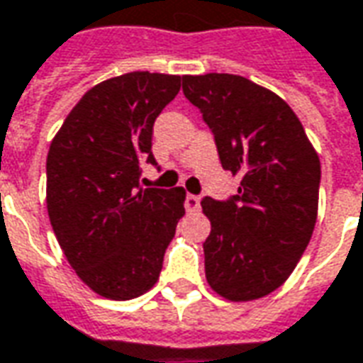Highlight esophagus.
Wrapping results in <instances>:
<instances>
[{
  "mask_svg": "<svg viewBox=\"0 0 363 363\" xmlns=\"http://www.w3.org/2000/svg\"><path fill=\"white\" fill-rule=\"evenodd\" d=\"M184 206L189 212H196L200 208V199L196 194H186V199H184Z\"/></svg>",
  "mask_w": 363,
  "mask_h": 363,
  "instance_id": "1",
  "label": "esophagus"
}]
</instances>
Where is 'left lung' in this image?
Returning a JSON list of instances; mask_svg holds the SVG:
<instances>
[{
    "label": "left lung",
    "mask_w": 363,
    "mask_h": 363,
    "mask_svg": "<svg viewBox=\"0 0 363 363\" xmlns=\"http://www.w3.org/2000/svg\"><path fill=\"white\" fill-rule=\"evenodd\" d=\"M182 92L202 113L224 171L242 174L238 194L202 199L210 218L204 269L230 301L279 289L311 242L320 161L295 111L267 88L238 74L182 76Z\"/></svg>",
    "instance_id": "1"
}]
</instances>
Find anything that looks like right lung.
I'll list each match as a JSON object with an SVG mask.
<instances>
[{"mask_svg": "<svg viewBox=\"0 0 363 363\" xmlns=\"http://www.w3.org/2000/svg\"><path fill=\"white\" fill-rule=\"evenodd\" d=\"M181 76L129 72L94 86L47 157V208L76 275L98 295L129 301L153 287L184 216V190L143 189L159 113Z\"/></svg>", "mask_w": 363, "mask_h": 363, "instance_id": "obj_1", "label": "right lung"}]
</instances>
